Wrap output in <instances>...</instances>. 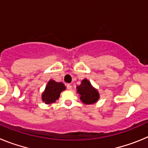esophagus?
<instances>
[{
	"mask_svg": "<svg viewBox=\"0 0 148 148\" xmlns=\"http://www.w3.org/2000/svg\"><path fill=\"white\" fill-rule=\"evenodd\" d=\"M66 88L68 89V90H72V88H73V87H72L71 84H66Z\"/></svg>",
	"mask_w": 148,
	"mask_h": 148,
	"instance_id": "34e87169",
	"label": "esophagus"
}]
</instances>
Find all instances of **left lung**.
Masks as SVG:
<instances>
[{"label": "left lung", "instance_id": "1", "mask_svg": "<svg viewBox=\"0 0 148 148\" xmlns=\"http://www.w3.org/2000/svg\"><path fill=\"white\" fill-rule=\"evenodd\" d=\"M77 92L80 95V99L84 104H92L95 103L99 99V93L94 88L87 79L82 81V84L77 86Z\"/></svg>", "mask_w": 148, "mask_h": 148}]
</instances>
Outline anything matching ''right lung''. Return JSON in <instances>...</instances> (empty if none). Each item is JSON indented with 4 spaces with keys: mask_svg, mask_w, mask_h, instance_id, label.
I'll use <instances>...</instances> for the list:
<instances>
[{
    "mask_svg": "<svg viewBox=\"0 0 148 148\" xmlns=\"http://www.w3.org/2000/svg\"><path fill=\"white\" fill-rule=\"evenodd\" d=\"M65 90L66 87L62 82L49 80L42 94V101L47 104L56 102V101L59 99L61 92Z\"/></svg>",
    "mask_w": 148,
    "mask_h": 148,
    "instance_id": "1",
    "label": "right lung"
}]
</instances>
